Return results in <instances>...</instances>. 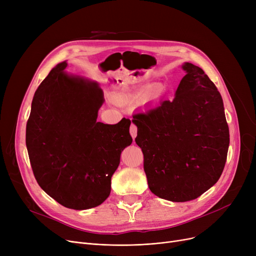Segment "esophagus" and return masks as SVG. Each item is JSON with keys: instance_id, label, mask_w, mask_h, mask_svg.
I'll use <instances>...</instances> for the list:
<instances>
[{"instance_id": "34e87169", "label": "esophagus", "mask_w": 256, "mask_h": 256, "mask_svg": "<svg viewBox=\"0 0 256 256\" xmlns=\"http://www.w3.org/2000/svg\"><path fill=\"white\" fill-rule=\"evenodd\" d=\"M130 136H132V138L135 140V138H136V136H137V126L134 124H132V126H130Z\"/></svg>"}]
</instances>
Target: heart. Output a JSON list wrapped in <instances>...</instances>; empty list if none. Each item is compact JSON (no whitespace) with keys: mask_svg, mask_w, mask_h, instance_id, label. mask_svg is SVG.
I'll list each match as a JSON object with an SVG mask.
<instances>
[{"mask_svg":"<svg viewBox=\"0 0 256 256\" xmlns=\"http://www.w3.org/2000/svg\"><path fill=\"white\" fill-rule=\"evenodd\" d=\"M150 90V86H126L115 93V100L120 102L144 98Z\"/></svg>","mask_w":256,"mask_h":256,"instance_id":"1","label":"heart"}]
</instances>
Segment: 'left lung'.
<instances>
[{
	"mask_svg": "<svg viewBox=\"0 0 256 256\" xmlns=\"http://www.w3.org/2000/svg\"><path fill=\"white\" fill-rule=\"evenodd\" d=\"M172 102L132 116L150 191L173 202L196 199L223 172L230 130L223 100L200 67L184 62Z\"/></svg>",
	"mask_w": 256,
	"mask_h": 256,
	"instance_id": "8db88e82",
	"label": "left lung"
}]
</instances>
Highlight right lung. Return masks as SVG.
<instances>
[{
    "mask_svg": "<svg viewBox=\"0 0 256 256\" xmlns=\"http://www.w3.org/2000/svg\"><path fill=\"white\" fill-rule=\"evenodd\" d=\"M57 64L37 88L26 128V145L40 188L61 206L88 210L111 192L120 154L132 139L130 120L96 121L104 98L100 85Z\"/></svg>",
    "mask_w": 256,
    "mask_h": 256,
    "instance_id": "1",
    "label": "right lung"
}]
</instances>
